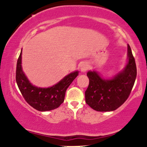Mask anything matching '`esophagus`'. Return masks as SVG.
I'll return each mask as SVG.
<instances>
[{"mask_svg":"<svg viewBox=\"0 0 147 147\" xmlns=\"http://www.w3.org/2000/svg\"><path fill=\"white\" fill-rule=\"evenodd\" d=\"M88 65L86 63H82L80 65V70L82 72H85L88 70Z\"/></svg>","mask_w":147,"mask_h":147,"instance_id":"obj_1","label":"esophagus"}]
</instances>
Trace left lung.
<instances>
[{"mask_svg":"<svg viewBox=\"0 0 147 147\" xmlns=\"http://www.w3.org/2000/svg\"><path fill=\"white\" fill-rule=\"evenodd\" d=\"M125 67L111 78H103L95 70L88 71L89 85L85 92L86 102L94 110L113 111L122 106L131 93L137 75L136 61L128 44Z\"/></svg>","mask_w":147,"mask_h":147,"instance_id":"1","label":"left lung"}]
</instances>
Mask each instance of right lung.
Instances as JSON below:
<instances>
[{"mask_svg": "<svg viewBox=\"0 0 147 147\" xmlns=\"http://www.w3.org/2000/svg\"><path fill=\"white\" fill-rule=\"evenodd\" d=\"M22 50L17 61L16 81L22 95L32 107L39 111L54 110L64 101L65 91L79 75L76 70L64 77L51 87L41 88L34 86L25 75L22 68Z\"/></svg>", "mask_w": 147, "mask_h": 147, "instance_id": "right-lung-1", "label": "right lung"}]
</instances>
